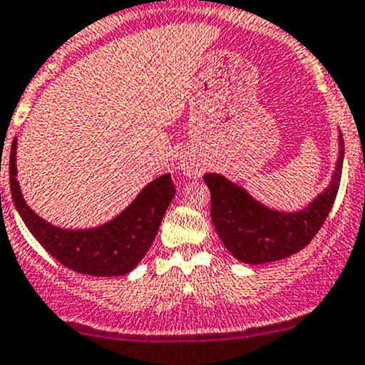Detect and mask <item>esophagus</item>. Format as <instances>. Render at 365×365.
I'll list each match as a JSON object with an SVG mask.
<instances>
[{
  "label": "esophagus",
  "instance_id": "esophagus-1",
  "mask_svg": "<svg viewBox=\"0 0 365 365\" xmlns=\"http://www.w3.org/2000/svg\"><path fill=\"white\" fill-rule=\"evenodd\" d=\"M180 167H182L183 175L189 176V178H196V176H200V173H202V167H200V163L192 162V160H183V162L180 163Z\"/></svg>",
  "mask_w": 365,
  "mask_h": 365
}]
</instances>
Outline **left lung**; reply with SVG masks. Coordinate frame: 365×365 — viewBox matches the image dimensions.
<instances>
[{
  "label": "left lung",
  "mask_w": 365,
  "mask_h": 365,
  "mask_svg": "<svg viewBox=\"0 0 365 365\" xmlns=\"http://www.w3.org/2000/svg\"><path fill=\"white\" fill-rule=\"evenodd\" d=\"M344 163V138L338 133V158L326 189L304 209L287 212L271 209L238 183L218 173H207L211 190V218L220 240L236 260L258 265L294 255L309 244L326 222L336 198Z\"/></svg>",
  "instance_id": "1"
}]
</instances>
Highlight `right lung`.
Returning a JSON list of instances; mask_svg holds the SVG:
<instances>
[{
	"mask_svg": "<svg viewBox=\"0 0 365 365\" xmlns=\"http://www.w3.org/2000/svg\"><path fill=\"white\" fill-rule=\"evenodd\" d=\"M16 150L18 140L14 138L9 176L16 211L48 255L65 267L91 277H121L142 262L176 192L169 173L147 183L136 198L109 222L88 229H67L47 222L27 205L18 182Z\"/></svg>",
	"mask_w": 365,
	"mask_h": 365,
	"instance_id": "1",
	"label": "right lung"
}]
</instances>
